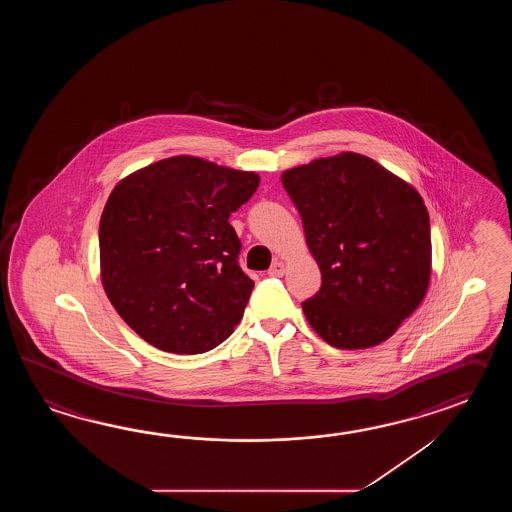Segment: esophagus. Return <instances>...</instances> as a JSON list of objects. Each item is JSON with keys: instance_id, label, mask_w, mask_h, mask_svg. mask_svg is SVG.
Wrapping results in <instances>:
<instances>
[{"instance_id": "obj_1", "label": "esophagus", "mask_w": 512, "mask_h": 512, "mask_svg": "<svg viewBox=\"0 0 512 512\" xmlns=\"http://www.w3.org/2000/svg\"><path fill=\"white\" fill-rule=\"evenodd\" d=\"M269 274H271V276H283V274H285V263L280 260L274 261L271 265V269H269Z\"/></svg>"}]
</instances>
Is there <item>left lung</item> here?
Listing matches in <instances>:
<instances>
[{
  "label": "left lung",
  "instance_id": "8db88e82",
  "mask_svg": "<svg viewBox=\"0 0 512 512\" xmlns=\"http://www.w3.org/2000/svg\"><path fill=\"white\" fill-rule=\"evenodd\" d=\"M282 185L322 272L320 291L302 304L309 326L338 349L388 340L430 285V219L421 194L355 152L289 168Z\"/></svg>",
  "mask_w": 512,
  "mask_h": 512
}]
</instances>
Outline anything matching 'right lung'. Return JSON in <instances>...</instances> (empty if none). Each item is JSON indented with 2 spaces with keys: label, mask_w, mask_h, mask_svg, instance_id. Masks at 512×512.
Wrapping results in <instances>:
<instances>
[{
  "label": "right lung",
  "mask_w": 512,
  "mask_h": 512,
  "mask_svg": "<svg viewBox=\"0 0 512 512\" xmlns=\"http://www.w3.org/2000/svg\"><path fill=\"white\" fill-rule=\"evenodd\" d=\"M256 172L175 155L120 179L100 216V280L120 318L157 349L196 355L240 324L254 282L229 216Z\"/></svg>",
  "instance_id": "1"
}]
</instances>
